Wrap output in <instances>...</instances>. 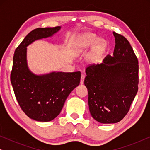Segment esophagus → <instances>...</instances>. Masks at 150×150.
<instances>
[{
	"mask_svg": "<svg viewBox=\"0 0 150 150\" xmlns=\"http://www.w3.org/2000/svg\"><path fill=\"white\" fill-rule=\"evenodd\" d=\"M85 74H82L81 75V85H83V84L84 83V80H85Z\"/></svg>",
	"mask_w": 150,
	"mask_h": 150,
	"instance_id": "obj_1",
	"label": "esophagus"
}]
</instances>
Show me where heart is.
Returning <instances> with one entry per match:
<instances>
[{
  "label": "heart",
  "instance_id": "1",
  "mask_svg": "<svg viewBox=\"0 0 150 150\" xmlns=\"http://www.w3.org/2000/svg\"><path fill=\"white\" fill-rule=\"evenodd\" d=\"M97 40V38L96 36H94L93 35H87L83 38H81L77 41L76 44V48L78 52H81L82 50H85L89 48L90 46H91ZM104 46V43L102 41H99L98 43L97 46H96V50L94 51V52L92 54V57L93 58H96L98 56L99 54L100 51L102 50V48Z\"/></svg>",
  "mask_w": 150,
  "mask_h": 150
}]
</instances>
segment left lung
I'll list each match as a JSON object with an SVG mask.
<instances>
[{"instance_id": "obj_1", "label": "left lung", "mask_w": 150, "mask_h": 150, "mask_svg": "<svg viewBox=\"0 0 150 150\" xmlns=\"http://www.w3.org/2000/svg\"><path fill=\"white\" fill-rule=\"evenodd\" d=\"M113 56L86 68L85 85L92 117L102 124L120 122L138 91L139 62L127 39L115 32Z\"/></svg>"}]
</instances>
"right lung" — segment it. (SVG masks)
Masks as SVG:
<instances>
[{
	"mask_svg": "<svg viewBox=\"0 0 150 150\" xmlns=\"http://www.w3.org/2000/svg\"><path fill=\"white\" fill-rule=\"evenodd\" d=\"M61 26L38 28L30 31L16 49L11 83L20 108L28 117L50 122L62 110L65 100L80 84L81 71L35 75L26 63V47L34 41L52 36Z\"/></svg>",
	"mask_w": 150,
	"mask_h": 150,
	"instance_id": "1",
	"label": "right lung"
}]
</instances>
